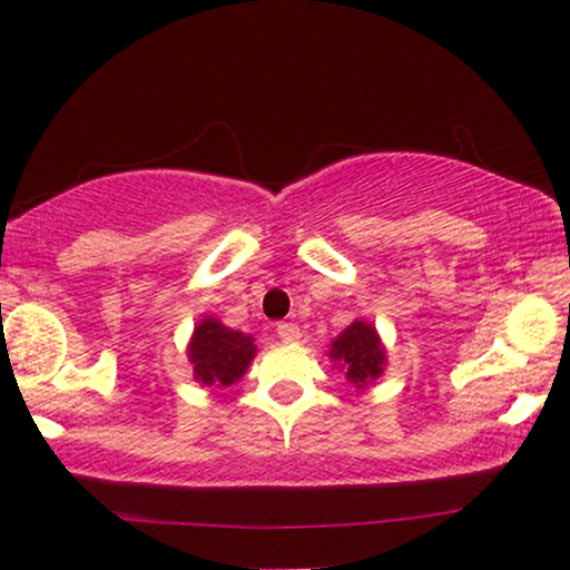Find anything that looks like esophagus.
Segmentation results:
<instances>
[{
	"instance_id": "obj_1",
	"label": "esophagus",
	"mask_w": 570,
	"mask_h": 570,
	"mask_svg": "<svg viewBox=\"0 0 570 570\" xmlns=\"http://www.w3.org/2000/svg\"><path fill=\"white\" fill-rule=\"evenodd\" d=\"M276 336L281 341H286V344H294V341H299L302 331H299V325H294V323H278L276 325Z\"/></svg>"
}]
</instances>
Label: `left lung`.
Returning <instances> with one entry per match:
<instances>
[{"label":"left lung","instance_id":"obj_1","mask_svg":"<svg viewBox=\"0 0 570 570\" xmlns=\"http://www.w3.org/2000/svg\"><path fill=\"white\" fill-rule=\"evenodd\" d=\"M328 360L338 373H344L346 383L356 391L375 385L377 377L385 373L389 352H385L381 333L364 317H354L328 346Z\"/></svg>","mask_w":570,"mask_h":570}]
</instances>
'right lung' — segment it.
I'll return each mask as SVG.
<instances>
[{
  "label": "right lung",
  "mask_w": 570,
  "mask_h": 570,
  "mask_svg": "<svg viewBox=\"0 0 570 570\" xmlns=\"http://www.w3.org/2000/svg\"><path fill=\"white\" fill-rule=\"evenodd\" d=\"M257 346L249 333L234 331L214 315H203L195 323L187 344V360L193 377L203 389H229L247 373Z\"/></svg>",
  "instance_id": "1"
}]
</instances>
